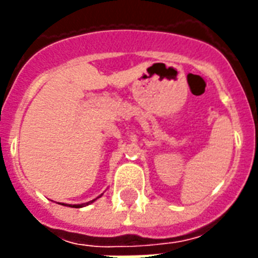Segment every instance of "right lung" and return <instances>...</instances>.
Returning a JSON list of instances; mask_svg holds the SVG:
<instances>
[{"mask_svg":"<svg viewBox=\"0 0 258 258\" xmlns=\"http://www.w3.org/2000/svg\"><path fill=\"white\" fill-rule=\"evenodd\" d=\"M97 198H99V197H97ZM93 201H95V200L89 201V202H87V204H80V205H66V206H71V208H83V206H87V205L92 204ZM61 205H64V204H61Z\"/></svg>","mask_w":258,"mask_h":258,"instance_id":"1","label":"right lung"}]
</instances>
